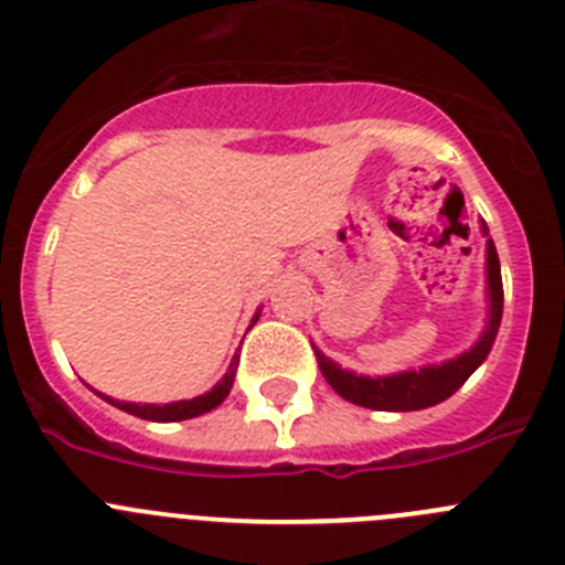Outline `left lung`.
<instances>
[{"label": "left lung", "instance_id": "left-lung-1", "mask_svg": "<svg viewBox=\"0 0 565 565\" xmlns=\"http://www.w3.org/2000/svg\"><path fill=\"white\" fill-rule=\"evenodd\" d=\"M482 234L488 236V225L482 220ZM488 326H484L482 337L477 345L466 354L446 360L440 365H426L418 371L393 373V376H356L351 371H342L337 362H331L323 351L315 348L318 356L320 373L326 382L340 393L345 402L360 404L367 409H382V413H413V409L435 407V404L446 402L449 395H455L462 384L468 382L473 371L488 360L493 340H497L499 323H502V307H504V289H502V267H499V253L493 239H488Z\"/></svg>", "mask_w": 565, "mask_h": 565}]
</instances>
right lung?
I'll return each instance as SVG.
<instances>
[{
  "mask_svg": "<svg viewBox=\"0 0 565 565\" xmlns=\"http://www.w3.org/2000/svg\"><path fill=\"white\" fill-rule=\"evenodd\" d=\"M258 320V315L253 318V323ZM236 365H239V356H234L228 365V373H225L223 379H220L214 387L209 390V393L198 395V398H189V402H172V404H130V402H116V398H110V395H103L105 402L114 404V407H119L122 413H130L136 415V418H145V420H158V424H172V420H186V418H198V415L203 413H211L214 407H220V404L225 402V395L231 393V387H234V376H236Z\"/></svg>",
  "mask_w": 565,
  "mask_h": 565,
  "instance_id": "add662e5",
  "label": "right lung"
}]
</instances>
